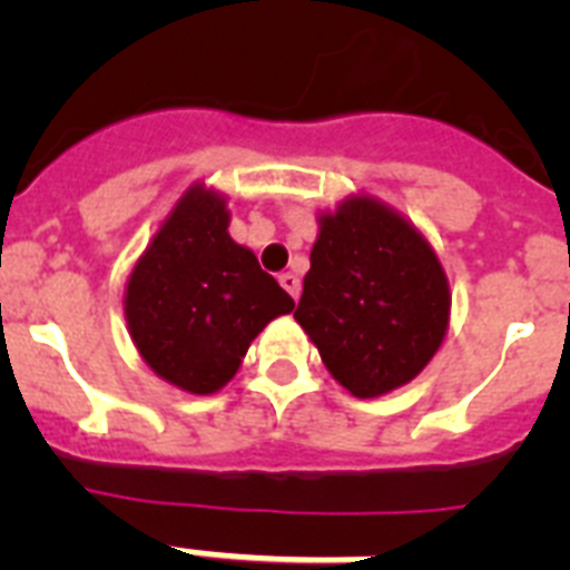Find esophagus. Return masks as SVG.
I'll list each match as a JSON object with an SVG mask.
<instances>
[{"instance_id":"34e87169","label":"esophagus","mask_w":570,"mask_h":570,"mask_svg":"<svg viewBox=\"0 0 570 570\" xmlns=\"http://www.w3.org/2000/svg\"><path fill=\"white\" fill-rule=\"evenodd\" d=\"M279 285L285 291H288L291 296H294V299H299V291H302V285H299V276L296 274H282L279 276Z\"/></svg>"}]
</instances>
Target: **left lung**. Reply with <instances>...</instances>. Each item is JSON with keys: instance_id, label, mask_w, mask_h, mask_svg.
Returning <instances> with one entry per match:
<instances>
[{"instance_id": "left-lung-1", "label": "left lung", "mask_w": 570, "mask_h": 570, "mask_svg": "<svg viewBox=\"0 0 570 570\" xmlns=\"http://www.w3.org/2000/svg\"><path fill=\"white\" fill-rule=\"evenodd\" d=\"M448 279L425 236L371 196L320 219L294 316L360 400L414 380L448 331Z\"/></svg>"}]
</instances>
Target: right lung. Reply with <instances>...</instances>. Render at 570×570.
<instances>
[{
	"label": "right lung",
	"mask_w": 570,
	"mask_h": 570,
	"mask_svg": "<svg viewBox=\"0 0 570 570\" xmlns=\"http://www.w3.org/2000/svg\"><path fill=\"white\" fill-rule=\"evenodd\" d=\"M294 311L254 250L228 234L225 199L190 188L136 262L125 320L142 360L170 385L214 394L271 320Z\"/></svg>",
	"instance_id": "right-lung-1"
}]
</instances>
